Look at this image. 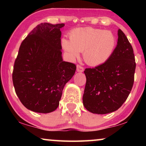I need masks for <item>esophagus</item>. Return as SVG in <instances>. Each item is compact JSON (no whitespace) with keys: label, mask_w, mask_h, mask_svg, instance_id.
<instances>
[{"label":"esophagus","mask_w":146,"mask_h":146,"mask_svg":"<svg viewBox=\"0 0 146 146\" xmlns=\"http://www.w3.org/2000/svg\"><path fill=\"white\" fill-rule=\"evenodd\" d=\"M77 71L79 72H82L84 71V67L78 64L77 65Z\"/></svg>","instance_id":"obj_1"}]
</instances>
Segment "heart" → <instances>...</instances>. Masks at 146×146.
<instances>
[{
    "instance_id": "heart-1",
    "label": "heart",
    "mask_w": 146,
    "mask_h": 146,
    "mask_svg": "<svg viewBox=\"0 0 146 146\" xmlns=\"http://www.w3.org/2000/svg\"><path fill=\"white\" fill-rule=\"evenodd\" d=\"M70 40L62 38L63 48L72 58H78L83 52L88 64L98 66L105 63L114 51L116 39L110 31L92 27L76 28L69 33Z\"/></svg>"
}]
</instances>
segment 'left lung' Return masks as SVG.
<instances>
[{"instance_id": "obj_1", "label": "left lung", "mask_w": 146, "mask_h": 146, "mask_svg": "<svg viewBox=\"0 0 146 146\" xmlns=\"http://www.w3.org/2000/svg\"><path fill=\"white\" fill-rule=\"evenodd\" d=\"M135 66L133 48L119 29L117 44L110 58L102 64L85 69L83 104L86 108L98 114L119 109L132 89Z\"/></svg>"}]
</instances>
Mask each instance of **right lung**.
Instances as JSON below:
<instances>
[{"label":"right lung","mask_w":146,"mask_h":146,"mask_svg":"<svg viewBox=\"0 0 146 146\" xmlns=\"http://www.w3.org/2000/svg\"><path fill=\"white\" fill-rule=\"evenodd\" d=\"M64 23L37 25L20 46L13 72L17 96L27 109L49 113L59 105L66 84L76 66L62 60L61 31Z\"/></svg>","instance_id":"add662e5"}]
</instances>
